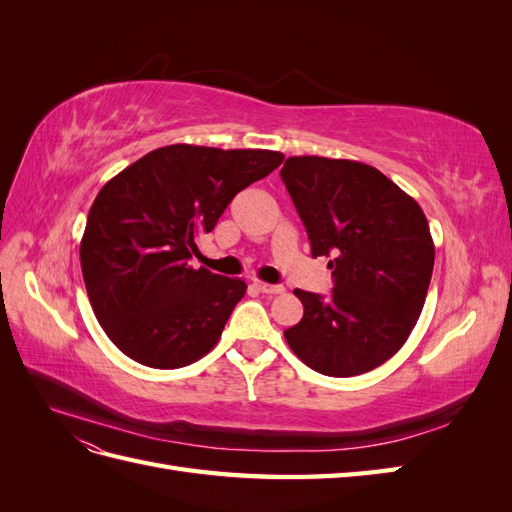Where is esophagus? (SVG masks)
<instances>
[{
    "label": "esophagus",
    "mask_w": 512,
    "mask_h": 512,
    "mask_svg": "<svg viewBox=\"0 0 512 512\" xmlns=\"http://www.w3.org/2000/svg\"><path fill=\"white\" fill-rule=\"evenodd\" d=\"M254 286L258 288V292H262V294H282L286 288L282 286V284H267V282H262V280H254Z\"/></svg>",
    "instance_id": "esophagus-1"
}]
</instances>
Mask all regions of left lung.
Segmentation results:
<instances>
[{"instance_id": "left-lung-1", "label": "left lung", "mask_w": 512, "mask_h": 512, "mask_svg": "<svg viewBox=\"0 0 512 512\" xmlns=\"http://www.w3.org/2000/svg\"><path fill=\"white\" fill-rule=\"evenodd\" d=\"M312 256H329L333 294L294 290L290 350L318 374L359 376L406 344L423 312L436 247L423 209L378 168L294 156L280 170Z\"/></svg>"}]
</instances>
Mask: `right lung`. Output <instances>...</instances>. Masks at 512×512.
<instances>
[{
    "mask_svg": "<svg viewBox=\"0 0 512 512\" xmlns=\"http://www.w3.org/2000/svg\"><path fill=\"white\" fill-rule=\"evenodd\" d=\"M282 162L284 153L267 149L168 145L98 192L81 239V269L94 314L123 354L177 369L218 344L247 286L239 277L192 269L196 237Z\"/></svg>",
    "mask_w": 512,
    "mask_h": 512,
    "instance_id": "add662e5",
    "label": "right lung"
}]
</instances>
